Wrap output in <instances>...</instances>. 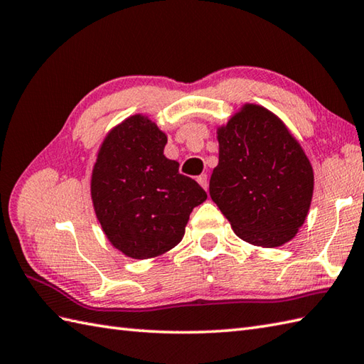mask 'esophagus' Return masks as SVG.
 I'll list each match as a JSON object with an SVG mask.
<instances>
[{
	"label": "esophagus",
	"mask_w": 364,
	"mask_h": 364,
	"mask_svg": "<svg viewBox=\"0 0 364 364\" xmlns=\"http://www.w3.org/2000/svg\"><path fill=\"white\" fill-rule=\"evenodd\" d=\"M198 182H199V185H200V187H203L204 190L208 188V177H207V174L198 176Z\"/></svg>",
	"instance_id": "esophagus-1"
}]
</instances>
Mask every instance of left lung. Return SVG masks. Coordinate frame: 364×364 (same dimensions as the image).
<instances>
[{
    "mask_svg": "<svg viewBox=\"0 0 364 364\" xmlns=\"http://www.w3.org/2000/svg\"><path fill=\"white\" fill-rule=\"evenodd\" d=\"M220 161L210 196L250 245L276 247L304 224L313 196V169L284 123L254 104L218 131Z\"/></svg>",
    "mask_w": 364,
    "mask_h": 364,
    "instance_id": "1",
    "label": "left lung"
}]
</instances>
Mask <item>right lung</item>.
<instances>
[{"label":"right lung","mask_w":364,"mask_h":364,"mask_svg":"<svg viewBox=\"0 0 364 364\" xmlns=\"http://www.w3.org/2000/svg\"><path fill=\"white\" fill-rule=\"evenodd\" d=\"M166 135L141 115L104 140L92 176L96 216L110 243L132 258L166 252L182 240L207 193L164 156Z\"/></svg>","instance_id":"obj_1"}]
</instances>
